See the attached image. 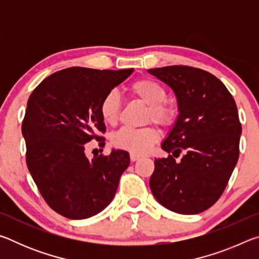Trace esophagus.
Returning a JSON list of instances; mask_svg holds the SVG:
<instances>
[{
    "mask_svg": "<svg viewBox=\"0 0 259 259\" xmlns=\"http://www.w3.org/2000/svg\"><path fill=\"white\" fill-rule=\"evenodd\" d=\"M140 155H138V154H134V153H131L130 154V160L133 161V162H135V161H137V160H139L140 159Z\"/></svg>",
    "mask_w": 259,
    "mask_h": 259,
    "instance_id": "obj_1",
    "label": "esophagus"
}]
</instances>
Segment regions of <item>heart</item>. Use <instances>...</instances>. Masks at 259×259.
Segmentation results:
<instances>
[{"label":"heart","instance_id":"obj_1","mask_svg":"<svg viewBox=\"0 0 259 259\" xmlns=\"http://www.w3.org/2000/svg\"><path fill=\"white\" fill-rule=\"evenodd\" d=\"M130 91L136 98L146 105L145 122H155L162 126H169L176 117V108L166 103V91L160 83L151 78H140L130 85ZM121 100L116 91H109L99 105V113L106 124L114 125L119 120ZM160 138L159 130L154 126L142 129L122 128L112 136V144L119 150L134 154H144Z\"/></svg>","mask_w":259,"mask_h":259}]
</instances>
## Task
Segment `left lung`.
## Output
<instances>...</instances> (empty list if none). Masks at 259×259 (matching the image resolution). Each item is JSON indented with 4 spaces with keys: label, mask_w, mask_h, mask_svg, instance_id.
<instances>
[{
    "label": "left lung",
    "mask_w": 259,
    "mask_h": 259,
    "mask_svg": "<svg viewBox=\"0 0 259 259\" xmlns=\"http://www.w3.org/2000/svg\"><path fill=\"white\" fill-rule=\"evenodd\" d=\"M147 72L171 88L179 111L161 145L169 155L154 161L151 191L174 212H202L221 198L239 159L236 104L224 83L203 69L176 65Z\"/></svg>",
    "instance_id": "1"
}]
</instances>
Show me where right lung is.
I'll list each match as a JSON object with an SVG mask.
<instances>
[{
    "mask_svg": "<svg viewBox=\"0 0 259 259\" xmlns=\"http://www.w3.org/2000/svg\"><path fill=\"white\" fill-rule=\"evenodd\" d=\"M134 68L120 71L71 67L45 78L29 96L23 121L26 163L49 207L69 219H85L111 203L129 153L85 155L87 143L106 131L99 113L104 96Z\"/></svg>",
    "mask_w": 259,
    "mask_h": 259,
    "instance_id": "1",
    "label": "right lung"
}]
</instances>
